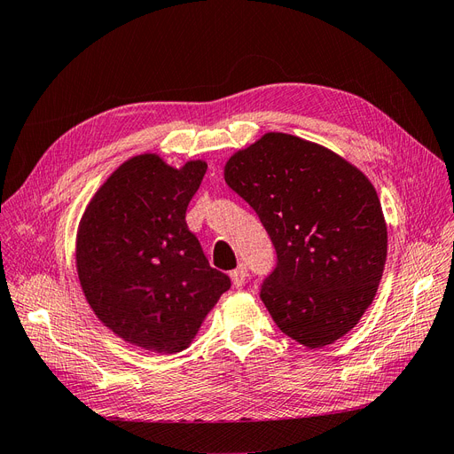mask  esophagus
<instances>
[{"label": "esophagus", "mask_w": 454, "mask_h": 454, "mask_svg": "<svg viewBox=\"0 0 454 454\" xmlns=\"http://www.w3.org/2000/svg\"><path fill=\"white\" fill-rule=\"evenodd\" d=\"M246 278H248V269H246V265H239L235 270H231V280L235 287H242L246 284Z\"/></svg>", "instance_id": "34e87169"}]
</instances>
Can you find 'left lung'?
I'll use <instances>...</instances> for the list:
<instances>
[{
  "mask_svg": "<svg viewBox=\"0 0 454 454\" xmlns=\"http://www.w3.org/2000/svg\"><path fill=\"white\" fill-rule=\"evenodd\" d=\"M225 182L277 250L259 295L280 332L310 348L347 335L373 303L387 263L375 187L333 151L282 132L232 155Z\"/></svg>",
  "mask_w": 454,
  "mask_h": 454,
  "instance_id": "left-lung-1",
  "label": "left lung"
}]
</instances>
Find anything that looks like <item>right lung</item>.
<instances>
[{
	"mask_svg": "<svg viewBox=\"0 0 454 454\" xmlns=\"http://www.w3.org/2000/svg\"><path fill=\"white\" fill-rule=\"evenodd\" d=\"M204 174L202 160L177 170L153 153L132 157L81 219L77 274L89 305L114 333L145 350H184L231 287L185 223Z\"/></svg>",
	"mask_w": 454,
	"mask_h": 454,
	"instance_id": "obj_1",
	"label": "right lung"
}]
</instances>
